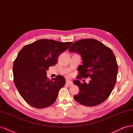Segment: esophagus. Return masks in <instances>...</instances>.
Returning a JSON list of instances; mask_svg holds the SVG:
<instances>
[{
	"mask_svg": "<svg viewBox=\"0 0 133 133\" xmlns=\"http://www.w3.org/2000/svg\"><path fill=\"white\" fill-rule=\"evenodd\" d=\"M66 84L67 86H72V85H73L72 82L71 81H70V80H67V81H66Z\"/></svg>",
	"mask_w": 133,
	"mask_h": 133,
	"instance_id": "obj_1",
	"label": "esophagus"
}]
</instances>
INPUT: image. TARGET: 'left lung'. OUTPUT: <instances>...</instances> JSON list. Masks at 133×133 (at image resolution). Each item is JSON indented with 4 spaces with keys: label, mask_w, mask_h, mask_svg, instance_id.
<instances>
[{
    "label": "left lung",
    "mask_w": 133,
    "mask_h": 133,
    "mask_svg": "<svg viewBox=\"0 0 133 133\" xmlns=\"http://www.w3.org/2000/svg\"><path fill=\"white\" fill-rule=\"evenodd\" d=\"M81 56L82 64L78 67L77 78H90L89 83L75 80L79 92L76 101L86 107H94L105 101L111 94L116 81L117 64L112 50L95 39L75 42L69 48Z\"/></svg>",
    "instance_id": "1"
}]
</instances>
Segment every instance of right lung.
I'll list each match as a JSON object with an SVG mask.
<instances>
[{"mask_svg":"<svg viewBox=\"0 0 133 133\" xmlns=\"http://www.w3.org/2000/svg\"><path fill=\"white\" fill-rule=\"evenodd\" d=\"M72 43L42 39L25 45L18 53L13 63L14 82L29 105L43 109L55 102L66 79L59 75L51 80L47 76L46 70L57 63L59 54Z\"/></svg>","mask_w":133,"mask_h":133,"instance_id":"add662e5","label":"right lung"}]
</instances>
